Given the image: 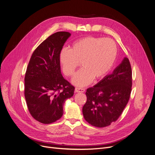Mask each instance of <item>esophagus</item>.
Instances as JSON below:
<instances>
[{"label": "esophagus", "instance_id": "1", "mask_svg": "<svg viewBox=\"0 0 155 155\" xmlns=\"http://www.w3.org/2000/svg\"><path fill=\"white\" fill-rule=\"evenodd\" d=\"M75 91L76 93H84L85 91V89L84 88H81V87H76L75 88Z\"/></svg>", "mask_w": 155, "mask_h": 155}]
</instances>
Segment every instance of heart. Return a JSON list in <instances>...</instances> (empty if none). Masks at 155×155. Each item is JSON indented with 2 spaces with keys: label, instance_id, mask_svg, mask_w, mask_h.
Instances as JSON below:
<instances>
[{
  "label": "heart",
  "instance_id": "heart-1",
  "mask_svg": "<svg viewBox=\"0 0 155 155\" xmlns=\"http://www.w3.org/2000/svg\"><path fill=\"white\" fill-rule=\"evenodd\" d=\"M117 45L110 38L86 36L71 45L69 49L60 53V62L67 76H72L79 62L82 67L72 83L79 86L103 78L110 71L117 56Z\"/></svg>",
  "mask_w": 155,
  "mask_h": 155
}]
</instances>
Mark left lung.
<instances>
[{"label": "left lung", "instance_id": "obj_1", "mask_svg": "<svg viewBox=\"0 0 155 155\" xmlns=\"http://www.w3.org/2000/svg\"><path fill=\"white\" fill-rule=\"evenodd\" d=\"M131 87V66L125 58L112 74L87 89V101L83 107L86 121L97 128L115 122L129 101Z\"/></svg>", "mask_w": 155, "mask_h": 155}]
</instances>
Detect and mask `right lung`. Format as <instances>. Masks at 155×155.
Listing matches in <instances>:
<instances>
[{
  "label": "right lung",
  "mask_w": 155,
  "mask_h": 155,
  "mask_svg": "<svg viewBox=\"0 0 155 155\" xmlns=\"http://www.w3.org/2000/svg\"><path fill=\"white\" fill-rule=\"evenodd\" d=\"M71 34L58 32L44 40L33 52L24 78V95L28 110L35 120L50 124L63 114L65 101L75 87L61 72L60 53Z\"/></svg>",
  "instance_id": "obj_1"
}]
</instances>
